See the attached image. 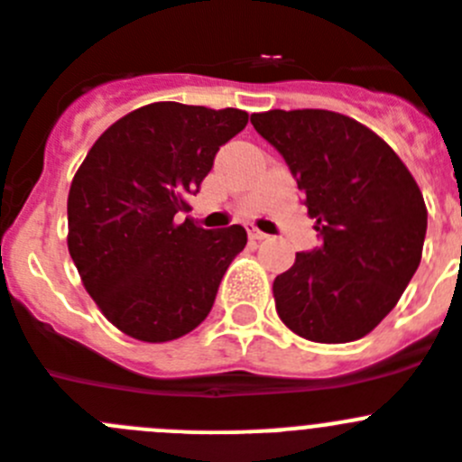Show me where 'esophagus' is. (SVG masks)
I'll return each mask as SVG.
<instances>
[{
  "instance_id": "obj_1",
  "label": "esophagus",
  "mask_w": 462,
  "mask_h": 462,
  "mask_svg": "<svg viewBox=\"0 0 462 462\" xmlns=\"http://www.w3.org/2000/svg\"><path fill=\"white\" fill-rule=\"evenodd\" d=\"M247 234H249V240H254V243H259V240L268 238V234H263V231H259V228H256V226H249V228H247Z\"/></svg>"
}]
</instances>
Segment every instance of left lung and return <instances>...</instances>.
Listing matches in <instances>:
<instances>
[{
  "instance_id": "1",
  "label": "left lung",
  "mask_w": 462,
  "mask_h": 462,
  "mask_svg": "<svg viewBox=\"0 0 462 462\" xmlns=\"http://www.w3.org/2000/svg\"><path fill=\"white\" fill-rule=\"evenodd\" d=\"M289 164L320 245L273 283L286 328L319 344L369 334L417 273L426 203L399 155L366 125L328 109L252 114Z\"/></svg>"
}]
</instances>
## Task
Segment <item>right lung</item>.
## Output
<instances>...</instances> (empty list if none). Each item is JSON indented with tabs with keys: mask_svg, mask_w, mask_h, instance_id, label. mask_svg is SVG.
I'll use <instances>...</instances> for the list:
<instances>
[{
	"mask_svg": "<svg viewBox=\"0 0 462 462\" xmlns=\"http://www.w3.org/2000/svg\"><path fill=\"white\" fill-rule=\"evenodd\" d=\"M245 125L243 109L146 105L109 125L75 173L68 252L105 319L128 337L162 344L210 314L247 231H208L179 215Z\"/></svg>",
	"mask_w": 462,
	"mask_h": 462,
	"instance_id": "1",
	"label": "right lung"
}]
</instances>
